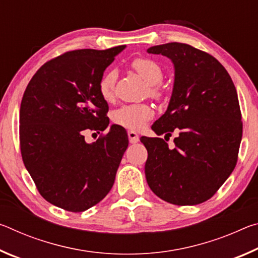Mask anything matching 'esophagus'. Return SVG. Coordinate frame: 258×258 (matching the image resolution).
<instances>
[{
  "mask_svg": "<svg viewBox=\"0 0 258 258\" xmlns=\"http://www.w3.org/2000/svg\"><path fill=\"white\" fill-rule=\"evenodd\" d=\"M127 135H128L130 143H138L139 142V135L137 132H134V131H128Z\"/></svg>",
  "mask_w": 258,
  "mask_h": 258,
  "instance_id": "34e87169",
  "label": "esophagus"
}]
</instances>
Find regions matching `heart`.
Returning a JSON list of instances; mask_svg holds the SVG:
<instances>
[{"label": "heart", "mask_w": 258, "mask_h": 258, "mask_svg": "<svg viewBox=\"0 0 258 258\" xmlns=\"http://www.w3.org/2000/svg\"><path fill=\"white\" fill-rule=\"evenodd\" d=\"M131 67L140 77H142L150 85V94L159 99L163 91L157 85L163 80V69L158 62L149 58H137L131 62ZM117 74L115 71H109L99 82V92L103 100L111 101L115 98V84ZM154 117V108L149 103H131L124 104L112 112V120L123 127L131 130H141L145 127L148 120Z\"/></svg>", "instance_id": "1"}]
</instances>
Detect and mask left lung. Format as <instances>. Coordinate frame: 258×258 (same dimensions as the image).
<instances>
[{"label":"left lung","mask_w":258,"mask_h":258,"mask_svg":"<svg viewBox=\"0 0 258 258\" xmlns=\"http://www.w3.org/2000/svg\"><path fill=\"white\" fill-rule=\"evenodd\" d=\"M147 51L167 56L175 69L167 110L151 128L166 134L165 139L178 132L172 150L161 138L140 139L148 151L147 182L169 204H202L237 164L242 137L237 90L226 69L207 52L176 42Z\"/></svg>","instance_id":"left-lung-1"}]
</instances>
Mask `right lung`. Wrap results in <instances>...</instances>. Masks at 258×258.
Returning <instances> with one entry per match:
<instances>
[{
    "mask_svg": "<svg viewBox=\"0 0 258 258\" xmlns=\"http://www.w3.org/2000/svg\"><path fill=\"white\" fill-rule=\"evenodd\" d=\"M125 45L69 51L47 61L28 83L20 106L25 167L46 202L80 213L101 202L128 146L119 125L93 143L86 130L104 131L108 103L99 92L103 72Z\"/></svg>",
    "mask_w": 258,
    "mask_h": 258,
    "instance_id": "1",
    "label": "right lung"
}]
</instances>
